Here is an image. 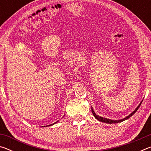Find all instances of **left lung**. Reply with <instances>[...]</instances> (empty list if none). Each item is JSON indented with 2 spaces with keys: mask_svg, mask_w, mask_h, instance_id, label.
Masks as SVG:
<instances>
[{
  "mask_svg": "<svg viewBox=\"0 0 151 151\" xmlns=\"http://www.w3.org/2000/svg\"><path fill=\"white\" fill-rule=\"evenodd\" d=\"M142 101H141V103H140L139 104V105L137 107L136 109H135L134 111L132 112V113L130 114L129 116H126V117H125V118L122 119H121V120H117V121H116V120H111V119H106V118H104V117H102V116H100L97 115V114H96L95 112H94V110L93 109V108H91V109H92V112H93V114L94 116L95 117V118H96L97 120H99V121L103 122H104V123H108V124L119 123V122H122V121H125V120H127L128 119H129L130 117H131V116L133 115V114L135 113V112H137V110L139 109V108L140 106V104H141V103H142Z\"/></svg>",
  "mask_w": 151,
  "mask_h": 151,
  "instance_id": "8db88e82",
  "label": "left lung"
}]
</instances>
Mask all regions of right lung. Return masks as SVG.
<instances>
[{
    "label": "right lung",
    "instance_id": "right-lung-1",
    "mask_svg": "<svg viewBox=\"0 0 151 151\" xmlns=\"http://www.w3.org/2000/svg\"><path fill=\"white\" fill-rule=\"evenodd\" d=\"M58 122V121H57ZM57 122H55V123H53V124H50V125H48V126H52V125H53V124H56L57 123ZM47 127V126H44V127Z\"/></svg>",
    "mask_w": 151,
    "mask_h": 151
}]
</instances>
